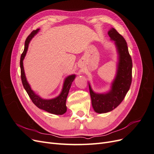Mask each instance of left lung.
<instances>
[{
	"label": "left lung",
	"mask_w": 154,
	"mask_h": 154,
	"mask_svg": "<svg viewBox=\"0 0 154 154\" xmlns=\"http://www.w3.org/2000/svg\"><path fill=\"white\" fill-rule=\"evenodd\" d=\"M108 35L110 40L114 41L119 56L117 72L111 89L106 93L100 94L93 91L88 84L92 107L99 114L109 112L116 109L125 98L132 83V62L127 44L114 28L110 29Z\"/></svg>",
	"instance_id": "1"
}]
</instances>
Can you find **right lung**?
Masks as SVG:
<instances>
[{"instance_id":"1","label":"right lung","mask_w":154,"mask_h":154,"mask_svg":"<svg viewBox=\"0 0 154 154\" xmlns=\"http://www.w3.org/2000/svg\"><path fill=\"white\" fill-rule=\"evenodd\" d=\"M40 29H37L36 30L32 31L31 34L27 36L25 41V46L24 50L23 51L22 54L20 57V71H21V80L22 82V85L24 86L25 90L27 93L28 94L31 100L38 108L42 109L48 112L51 114H53L56 115H62L66 112L67 106H66V100L68 95V93L70 89V87L71 86L72 82L74 81V78L76 77L75 74L70 75L67 76L63 83V85L62 88V91L60 93V95L57 97L51 100H45L42 98L38 95L36 94L35 92L31 89L29 84L27 82L25 72L24 66H23V60L24 59L25 56L26 54L27 49H28V45L29 42L32 39L37 32L39 31Z\"/></svg>"}]
</instances>
